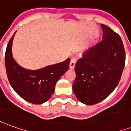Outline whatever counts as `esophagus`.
Listing matches in <instances>:
<instances>
[{
  "instance_id": "34e87169",
  "label": "esophagus",
  "mask_w": 131,
  "mask_h": 131,
  "mask_svg": "<svg viewBox=\"0 0 131 131\" xmlns=\"http://www.w3.org/2000/svg\"><path fill=\"white\" fill-rule=\"evenodd\" d=\"M76 62H77V58L76 57H72L71 59V61H70V64H69V68L72 69L75 67V64H76Z\"/></svg>"
}]
</instances>
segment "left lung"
I'll use <instances>...</instances> for the list:
<instances>
[{
	"instance_id": "1",
	"label": "left lung",
	"mask_w": 131,
	"mask_h": 131,
	"mask_svg": "<svg viewBox=\"0 0 131 131\" xmlns=\"http://www.w3.org/2000/svg\"><path fill=\"white\" fill-rule=\"evenodd\" d=\"M103 39L85 51L75 65L72 88L81 102L92 105L112 93L121 79L126 61L120 36L101 24Z\"/></svg>"
}]
</instances>
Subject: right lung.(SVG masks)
Here are the masks:
<instances>
[{"mask_svg": "<svg viewBox=\"0 0 131 131\" xmlns=\"http://www.w3.org/2000/svg\"><path fill=\"white\" fill-rule=\"evenodd\" d=\"M15 34L8 42L5 54L8 81L14 91L26 101L32 104L44 103L51 97L56 83L69 69L70 58L38 70L22 68L13 59L12 54Z\"/></svg>", "mask_w": 131, "mask_h": 131, "instance_id": "1", "label": "right lung"}]
</instances>
